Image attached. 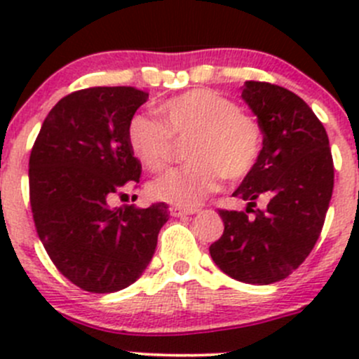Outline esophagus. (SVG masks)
Segmentation results:
<instances>
[{
	"mask_svg": "<svg viewBox=\"0 0 359 359\" xmlns=\"http://www.w3.org/2000/svg\"><path fill=\"white\" fill-rule=\"evenodd\" d=\"M198 208H182V206H170V215L172 217H184L196 213Z\"/></svg>",
	"mask_w": 359,
	"mask_h": 359,
	"instance_id": "obj_1",
	"label": "esophagus"
}]
</instances>
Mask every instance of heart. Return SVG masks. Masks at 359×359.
I'll list each match as a JSON object with an SVG mask.
<instances>
[{
	"label": "heart",
	"instance_id": "b5f03b06",
	"mask_svg": "<svg viewBox=\"0 0 359 359\" xmlns=\"http://www.w3.org/2000/svg\"><path fill=\"white\" fill-rule=\"evenodd\" d=\"M159 123L146 114L128 121L126 139L133 156L149 172L172 161L175 140L189 137L184 166L149 184V194L177 206H193L219 187L222 175L241 180L255 170L262 154V132L240 107L212 90H189L158 107Z\"/></svg>",
	"mask_w": 359,
	"mask_h": 359
}]
</instances>
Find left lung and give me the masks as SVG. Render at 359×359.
Segmentation results:
<instances>
[{"label": "left lung", "instance_id": "1", "mask_svg": "<svg viewBox=\"0 0 359 359\" xmlns=\"http://www.w3.org/2000/svg\"><path fill=\"white\" fill-rule=\"evenodd\" d=\"M241 99L264 133L262 154L233 193L247 210L219 212L224 234L210 255L234 280L271 285L293 273L316 245L334 191V159L325 126L290 90L245 81ZM257 197L268 200L264 210L255 208Z\"/></svg>", "mask_w": 359, "mask_h": 359}]
</instances>
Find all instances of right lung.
Segmentation results:
<instances>
[{"mask_svg":"<svg viewBox=\"0 0 359 359\" xmlns=\"http://www.w3.org/2000/svg\"><path fill=\"white\" fill-rule=\"evenodd\" d=\"M149 99L133 86H93L60 99L43 121L29 158L36 231L57 269L76 287L112 293L149 266L168 206L109 200L139 182L140 161L126 139L128 121Z\"/></svg>","mask_w":359,"mask_h":359,"instance_id":"1","label":"right lung"}]
</instances>
